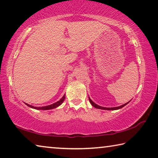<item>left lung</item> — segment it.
I'll list each match as a JSON object with an SVG mask.
<instances>
[{
    "label": "left lung",
    "mask_w": 158,
    "mask_h": 158,
    "mask_svg": "<svg viewBox=\"0 0 158 158\" xmlns=\"http://www.w3.org/2000/svg\"><path fill=\"white\" fill-rule=\"evenodd\" d=\"M89 101L90 103H91V104L93 106H94V108H99V109H102V110H118V109H120V108H122L123 107H124V106H126L127 104V103H128L129 102H130L131 100H130L129 102L125 103V104H123V105H122V106H118V107H112V108H106V107L100 106L96 104V103H95L94 102H92V99L89 98Z\"/></svg>",
    "instance_id": "8db88e82"
}]
</instances>
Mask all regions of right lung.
Instances as JSON below:
<instances>
[{
    "mask_svg": "<svg viewBox=\"0 0 158 158\" xmlns=\"http://www.w3.org/2000/svg\"><path fill=\"white\" fill-rule=\"evenodd\" d=\"M65 98H66L65 94H64V95L63 97H62L61 99L60 100H59L58 102L54 103H52V104L45 106H42V107H36V106H33L28 104V103H25L28 106V107L34 108V109H36V110H50V109H54V108H57L58 106H60L61 103L64 102V99H65Z\"/></svg>",
    "mask_w": 158,
    "mask_h": 158,
    "instance_id": "right-lung-1",
    "label": "right lung"
}]
</instances>
